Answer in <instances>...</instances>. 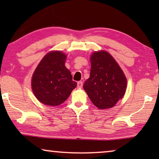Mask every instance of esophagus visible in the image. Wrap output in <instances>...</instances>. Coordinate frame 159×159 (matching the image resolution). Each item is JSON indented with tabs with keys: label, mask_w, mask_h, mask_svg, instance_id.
<instances>
[{
	"label": "esophagus",
	"mask_w": 159,
	"mask_h": 159,
	"mask_svg": "<svg viewBox=\"0 0 159 159\" xmlns=\"http://www.w3.org/2000/svg\"><path fill=\"white\" fill-rule=\"evenodd\" d=\"M82 85H83V83H82V81H80L77 82V88H82Z\"/></svg>",
	"instance_id": "obj_1"
}]
</instances>
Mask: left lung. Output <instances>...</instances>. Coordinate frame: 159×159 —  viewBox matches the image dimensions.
<instances>
[{
	"mask_svg": "<svg viewBox=\"0 0 159 159\" xmlns=\"http://www.w3.org/2000/svg\"><path fill=\"white\" fill-rule=\"evenodd\" d=\"M90 77L83 88L92 103L100 109L114 106L122 98L127 79L114 58L106 51L93 53L90 57Z\"/></svg>",
	"mask_w": 159,
	"mask_h": 159,
	"instance_id": "obj_1",
	"label": "left lung"
}]
</instances>
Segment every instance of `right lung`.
Wrapping results in <instances>:
<instances>
[{
    "label": "right lung",
    "instance_id": "obj_1",
    "mask_svg": "<svg viewBox=\"0 0 159 159\" xmlns=\"http://www.w3.org/2000/svg\"><path fill=\"white\" fill-rule=\"evenodd\" d=\"M66 58L60 51L48 53L32 75V91L38 101L45 105L56 106L64 103L77 87L64 65Z\"/></svg>",
    "mask_w": 159,
    "mask_h": 159
}]
</instances>
